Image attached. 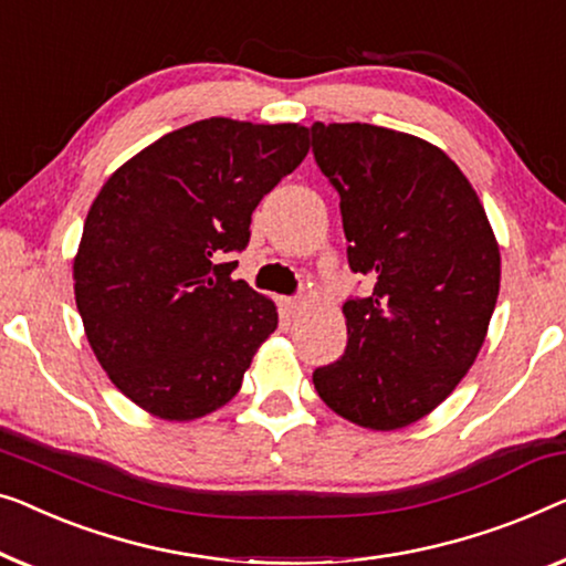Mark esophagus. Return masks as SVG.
<instances>
[{
  "mask_svg": "<svg viewBox=\"0 0 566 566\" xmlns=\"http://www.w3.org/2000/svg\"><path fill=\"white\" fill-rule=\"evenodd\" d=\"M281 306H283L285 314L296 316L298 311H301V306H303V301L301 298H281Z\"/></svg>",
  "mask_w": 566,
  "mask_h": 566,
  "instance_id": "34e87169",
  "label": "esophagus"
}]
</instances>
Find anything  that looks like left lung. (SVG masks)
Returning a JSON list of instances; mask_svg holds the SVG:
<instances>
[{
    "label": "left lung",
    "mask_w": 566,
    "mask_h": 566,
    "mask_svg": "<svg viewBox=\"0 0 566 566\" xmlns=\"http://www.w3.org/2000/svg\"><path fill=\"white\" fill-rule=\"evenodd\" d=\"M316 166L339 193L352 273L347 349L316 367L314 388L342 419L392 431L457 388L485 342L501 250L488 214L447 153L388 127L311 125Z\"/></svg>",
    "instance_id": "obj_1"
}]
</instances>
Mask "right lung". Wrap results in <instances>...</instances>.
I'll list each match as a JSON object with an SVG mask.
<instances>
[{
    "mask_svg": "<svg viewBox=\"0 0 566 566\" xmlns=\"http://www.w3.org/2000/svg\"><path fill=\"white\" fill-rule=\"evenodd\" d=\"M306 153L301 125L211 117L163 135L102 186L73 291L96 359L133 403L191 421L240 390L277 311L227 260Z\"/></svg>",
    "mask_w": 566,
    "mask_h": 566,
    "instance_id": "add662e5",
    "label": "right lung"
}]
</instances>
